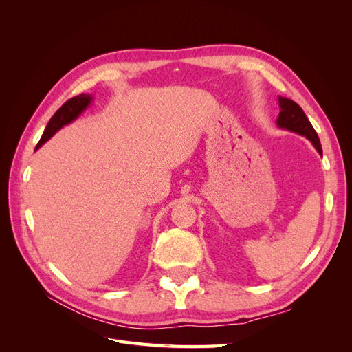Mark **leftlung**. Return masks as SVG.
Listing matches in <instances>:
<instances>
[{"instance_id":"obj_1","label":"left lung","mask_w":352,"mask_h":352,"mask_svg":"<svg viewBox=\"0 0 352 352\" xmlns=\"http://www.w3.org/2000/svg\"><path fill=\"white\" fill-rule=\"evenodd\" d=\"M279 109H280V113L278 117V126L283 127V129L292 131L295 133H300V135L305 136L307 140H310L313 142L316 150L322 154L320 140H318L317 132L314 131L311 123L308 122L307 116L300 105L289 98L280 97L279 98Z\"/></svg>"}]
</instances>
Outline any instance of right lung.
<instances>
[{"mask_svg": "<svg viewBox=\"0 0 352 352\" xmlns=\"http://www.w3.org/2000/svg\"><path fill=\"white\" fill-rule=\"evenodd\" d=\"M89 102H91L89 95L80 94V95H76V97H73V98L67 100L65 104H63L61 107L54 113V116H52L51 119H50V122H48V124L45 127V131H44V135L41 136V140H39V142L36 145V150L42 144L47 142L50 138L54 135L58 129H61L63 126L76 119V117L85 109L88 107Z\"/></svg>", "mask_w": 352, "mask_h": 352, "instance_id": "obj_1", "label": "right lung"}]
</instances>
